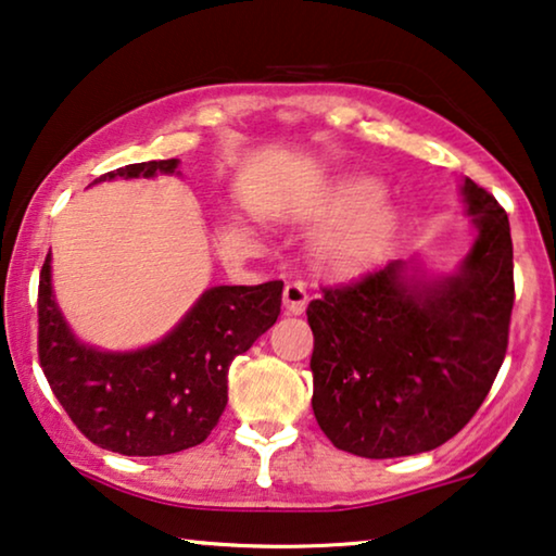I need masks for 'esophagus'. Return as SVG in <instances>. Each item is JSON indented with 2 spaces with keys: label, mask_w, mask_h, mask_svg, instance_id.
<instances>
[{
  "label": "esophagus",
  "mask_w": 556,
  "mask_h": 556,
  "mask_svg": "<svg viewBox=\"0 0 556 556\" xmlns=\"http://www.w3.org/2000/svg\"><path fill=\"white\" fill-rule=\"evenodd\" d=\"M281 300H285V312L287 315H302L304 309H307V302H309V294L304 285L300 281H292V285L285 287V294H281Z\"/></svg>",
  "instance_id": "34e87169"
}]
</instances>
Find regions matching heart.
I'll list each match as a JSON object with an SVG mask.
<instances>
[{"mask_svg": "<svg viewBox=\"0 0 556 556\" xmlns=\"http://www.w3.org/2000/svg\"><path fill=\"white\" fill-rule=\"evenodd\" d=\"M382 189L372 178H350L330 189L312 211L319 224H340L319 244V260L332 275L355 277L378 264L397 233V211L380 201Z\"/></svg>", "mask_w": 556, "mask_h": 556, "instance_id": "heart-1", "label": "heart"}]
</instances>
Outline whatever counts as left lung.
<instances>
[{
  "label": "left lung",
  "mask_w": 556,
  "mask_h": 556,
  "mask_svg": "<svg viewBox=\"0 0 556 556\" xmlns=\"http://www.w3.org/2000/svg\"><path fill=\"white\" fill-rule=\"evenodd\" d=\"M471 241L448 271L393 260L309 302L312 410L334 448L363 458L433 451L489 395L509 342V216L471 178L460 184Z\"/></svg>",
  "instance_id": "obj_1"
}]
</instances>
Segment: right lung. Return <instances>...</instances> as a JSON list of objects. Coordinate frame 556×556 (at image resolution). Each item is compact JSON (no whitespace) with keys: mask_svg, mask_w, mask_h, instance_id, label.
<instances>
[{"mask_svg":"<svg viewBox=\"0 0 556 556\" xmlns=\"http://www.w3.org/2000/svg\"><path fill=\"white\" fill-rule=\"evenodd\" d=\"M181 161L130 163L96 178L181 176ZM285 281L218 285L201 292L161 340L105 350L77 338L52 287V254L40 275V365L73 424L100 448L166 456L206 441L229 401V365L277 323Z\"/></svg>","mask_w":556,"mask_h":556,"instance_id":"1","label":"right lung"}]
</instances>
